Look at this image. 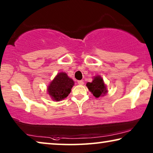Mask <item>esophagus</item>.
Here are the masks:
<instances>
[{
    "label": "esophagus",
    "mask_w": 153,
    "mask_h": 153,
    "mask_svg": "<svg viewBox=\"0 0 153 153\" xmlns=\"http://www.w3.org/2000/svg\"><path fill=\"white\" fill-rule=\"evenodd\" d=\"M77 83H78L79 85H82V84H84V81H82V80H78V81H77Z\"/></svg>",
    "instance_id": "1"
}]
</instances>
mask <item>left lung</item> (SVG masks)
<instances>
[{"instance_id": "8db88e82", "label": "left lung", "mask_w": 153, "mask_h": 153, "mask_svg": "<svg viewBox=\"0 0 153 153\" xmlns=\"http://www.w3.org/2000/svg\"><path fill=\"white\" fill-rule=\"evenodd\" d=\"M86 86L95 97H99L102 95H104L107 92L103 79L100 76L95 77L92 82L86 84Z\"/></svg>"}]
</instances>
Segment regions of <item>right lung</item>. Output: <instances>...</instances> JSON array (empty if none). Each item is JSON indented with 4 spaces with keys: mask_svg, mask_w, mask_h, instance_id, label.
<instances>
[{
    "mask_svg": "<svg viewBox=\"0 0 153 153\" xmlns=\"http://www.w3.org/2000/svg\"><path fill=\"white\" fill-rule=\"evenodd\" d=\"M74 84V80L67 74L59 73L48 87V93L53 100L60 101L68 96Z\"/></svg>",
    "mask_w": 153,
    "mask_h": 153,
    "instance_id": "obj_1",
    "label": "right lung"
}]
</instances>
